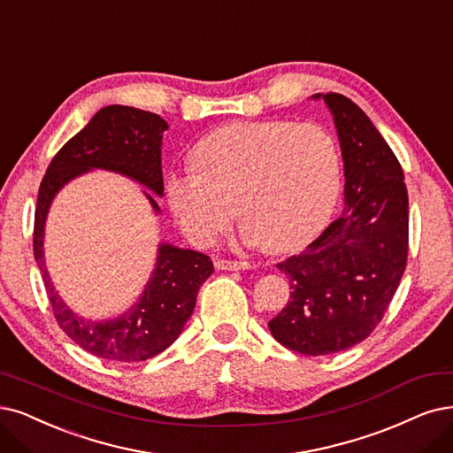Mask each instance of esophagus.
I'll return each mask as SVG.
<instances>
[{"label": "esophagus", "instance_id": "1", "mask_svg": "<svg viewBox=\"0 0 453 453\" xmlns=\"http://www.w3.org/2000/svg\"><path fill=\"white\" fill-rule=\"evenodd\" d=\"M214 266L218 271H248L252 269V265L248 261H227V259H216Z\"/></svg>", "mask_w": 453, "mask_h": 453}]
</instances>
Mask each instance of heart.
Segmentation results:
<instances>
[{"label":"heart","instance_id":"b5f03b06","mask_svg":"<svg viewBox=\"0 0 453 453\" xmlns=\"http://www.w3.org/2000/svg\"><path fill=\"white\" fill-rule=\"evenodd\" d=\"M197 165L173 170L167 203L182 233L205 246L244 218L242 241L291 252L310 242L338 203L342 155L315 123L237 121L211 132L194 150Z\"/></svg>","mask_w":453,"mask_h":453}]
</instances>
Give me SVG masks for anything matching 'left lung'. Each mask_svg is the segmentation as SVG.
Instances as JSON below:
<instances>
[{"instance_id": "1", "label": "left lung", "mask_w": 453, "mask_h": 453, "mask_svg": "<svg viewBox=\"0 0 453 453\" xmlns=\"http://www.w3.org/2000/svg\"><path fill=\"white\" fill-rule=\"evenodd\" d=\"M338 130L345 209L303 252L278 263L291 300L273 336L308 357L340 353L380 323L407 266L409 196L401 164L375 125L350 98L317 93Z\"/></svg>"}]
</instances>
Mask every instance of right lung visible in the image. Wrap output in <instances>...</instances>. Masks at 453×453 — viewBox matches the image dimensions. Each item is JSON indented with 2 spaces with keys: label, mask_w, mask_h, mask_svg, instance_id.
<instances>
[{
  "label": "right lung",
  "mask_w": 453,
  "mask_h": 453,
  "mask_svg": "<svg viewBox=\"0 0 453 453\" xmlns=\"http://www.w3.org/2000/svg\"><path fill=\"white\" fill-rule=\"evenodd\" d=\"M165 130L167 123L162 117L145 110L119 104L98 110L93 119L59 149L39 188L33 254L42 273L54 317L76 345L104 360L142 362L170 347L194 311L199 288L214 271L212 261L194 250L162 242L155 271L138 303L115 319L89 321L63 303L50 280L42 250L46 216L65 184L89 170L121 173L162 196V134ZM143 194L158 214L160 207L153 196Z\"/></svg>",
  "instance_id": "right-lung-1"
}]
</instances>
